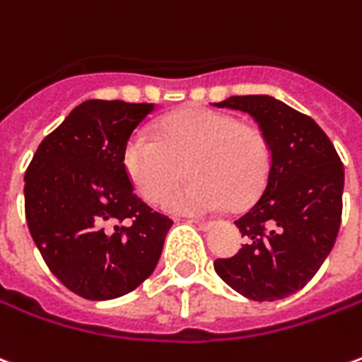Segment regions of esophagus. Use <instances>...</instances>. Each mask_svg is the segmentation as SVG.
<instances>
[{
    "label": "esophagus",
    "instance_id": "esophagus-1",
    "mask_svg": "<svg viewBox=\"0 0 362 362\" xmlns=\"http://www.w3.org/2000/svg\"><path fill=\"white\" fill-rule=\"evenodd\" d=\"M192 221L198 225L202 231H207V229H211V227H214V223H211V221H204V219H192Z\"/></svg>",
    "mask_w": 362,
    "mask_h": 362
}]
</instances>
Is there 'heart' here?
<instances>
[{
  "instance_id": "heart-1",
  "label": "heart",
  "mask_w": 362,
  "mask_h": 362,
  "mask_svg": "<svg viewBox=\"0 0 362 362\" xmlns=\"http://www.w3.org/2000/svg\"><path fill=\"white\" fill-rule=\"evenodd\" d=\"M270 160L260 129L204 107L166 115L156 137L135 133L123 153L129 178L148 204H160L188 170L192 182L166 199L176 214L249 206L269 180Z\"/></svg>"
}]
</instances>
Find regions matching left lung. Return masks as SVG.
<instances>
[{
    "label": "left lung",
    "instance_id": "left-lung-1",
    "mask_svg": "<svg viewBox=\"0 0 362 362\" xmlns=\"http://www.w3.org/2000/svg\"><path fill=\"white\" fill-rule=\"evenodd\" d=\"M216 105L249 113L269 141L272 160L260 198L235 221L247 243L214 267L249 300H282L312 280L335 245L343 163L312 117L272 95H231Z\"/></svg>",
    "mask_w": 362,
    "mask_h": 362
}]
</instances>
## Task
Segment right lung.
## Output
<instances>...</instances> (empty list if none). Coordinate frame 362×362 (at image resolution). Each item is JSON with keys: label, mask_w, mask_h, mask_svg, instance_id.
<instances>
[{"label": "right lung", "mask_w": 362, "mask_h": 362, "mask_svg": "<svg viewBox=\"0 0 362 362\" xmlns=\"http://www.w3.org/2000/svg\"><path fill=\"white\" fill-rule=\"evenodd\" d=\"M155 103L88 100L25 173V217L50 272L86 300L129 294L153 274L173 221L135 196L123 164Z\"/></svg>", "instance_id": "right-lung-1"}]
</instances>
